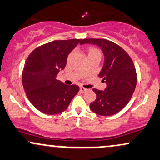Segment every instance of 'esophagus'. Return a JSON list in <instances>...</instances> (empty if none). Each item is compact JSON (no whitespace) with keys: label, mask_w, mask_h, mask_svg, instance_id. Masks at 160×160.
Returning a JSON list of instances; mask_svg holds the SVG:
<instances>
[{"label":"esophagus","mask_w":160,"mask_h":160,"mask_svg":"<svg viewBox=\"0 0 160 160\" xmlns=\"http://www.w3.org/2000/svg\"><path fill=\"white\" fill-rule=\"evenodd\" d=\"M87 91H88L87 88H84V87H80V92H81V93H84V92H87Z\"/></svg>","instance_id":"34e87169"}]
</instances>
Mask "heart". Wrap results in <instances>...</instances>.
I'll return each instance as SVG.
<instances>
[{
	"label": "heart",
	"instance_id": "1",
	"mask_svg": "<svg viewBox=\"0 0 160 160\" xmlns=\"http://www.w3.org/2000/svg\"><path fill=\"white\" fill-rule=\"evenodd\" d=\"M88 54H92V53H98V54H101V52H100V51L97 48L90 47L88 49Z\"/></svg>",
	"mask_w": 160,
	"mask_h": 160
}]
</instances>
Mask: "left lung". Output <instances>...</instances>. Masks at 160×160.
<instances>
[{
    "label": "left lung",
    "mask_w": 160,
    "mask_h": 160,
    "mask_svg": "<svg viewBox=\"0 0 160 160\" xmlns=\"http://www.w3.org/2000/svg\"><path fill=\"white\" fill-rule=\"evenodd\" d=\"M99 46L104 54V64L98 74L106 82L104 91L93 88L95 101L90 109L96 114L109 116L118 112L131 99L136 86L135 65L128 53L114 42L105 38H84L80 44Z\"/></svg>",
    "instance_id": "left-lung-1"
}]
</instances>
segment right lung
Masks as SVG:
<instances>
[{
    "label": "right lung",
    "instance_id": "right-lung-1",
    "mask_svg": "<svg viewBox=\"0 0 160 160\" xmlns=\"http://www.w3.org/2000/svg\"><path fill=\"white\" fill-rule=\"evenodd\" d=\"M82 39L55 40L34 49L25 62L22 84L27 97L38 110L48 115L65 111L78 93L77 85L67 86L57 80L66 65L71 51Z\"/></svg>",
    "mask_w": 160,
    "mask_h": 160
}]
</instances>
